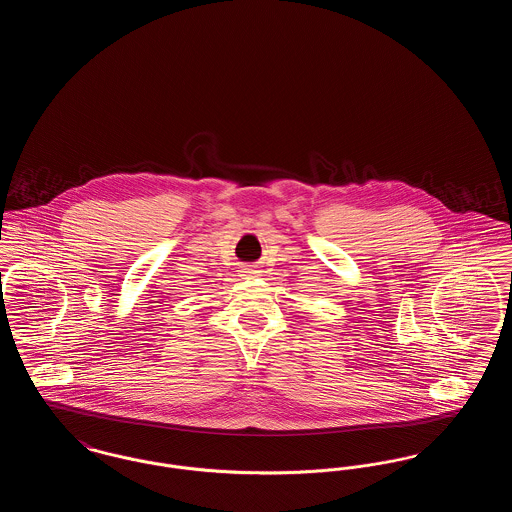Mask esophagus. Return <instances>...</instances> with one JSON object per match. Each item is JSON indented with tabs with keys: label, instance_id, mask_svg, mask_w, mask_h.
Segmentation results:
<instances>
[{
	"label": "esophagus",
	"instance_id": "1",
	"mask_svg": "<svg viewBox=\"0 0 512 512\" xmlns=\"http://www.w3.org/2000/svg\"><path fill=\"white\" fill-rule=\"evenodd\" d=\"M240 272H242V276H245V278H255L259 274V270L253 267H242Z\"/></svg>",
	"mask_w": 512,
	"mask_h": 512
}]
</instances>
